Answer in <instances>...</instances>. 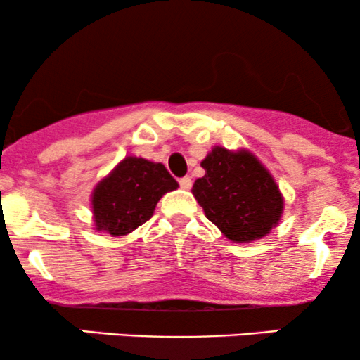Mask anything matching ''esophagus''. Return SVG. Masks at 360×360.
<instances>
[{
    "label": "esophagus",
    "mask_w": 360,
    "mask_h": 360,
    "mask_svg": "<svg viewBox=\"0 0 360 360\" xmlns=\"http://www.w3.org/2000/svg\"><path fill=\"white\" fill-rule=\"evenodd\" d=\"M179 186L183 189H186V191H188V189H191V186H193V181H191V177H181L179 179Z\"/></svg>",
    "instance_id": "obj_1"
}]
</instances>
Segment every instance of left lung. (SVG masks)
<instances>
[{"label": "left lung", "instance_id": "obj_1", "mask_svg": "<svg viewBox=\"0 0 360 360\" xmlns=\"http://www.w3.org/2000/svg\"><path fill=\"white\" fill-rule=\"evenodd\" d=\"M193 194L206 218L232 242H254L278 225L284 200L271 172L252 152L213 147Z\"/></svg>", "mask_w": 360, "mask_h": 360}]
</instances>
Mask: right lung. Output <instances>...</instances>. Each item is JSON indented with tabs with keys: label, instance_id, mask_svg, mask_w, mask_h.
I'll return each mask as SVG.
<instances>
[{
	"label": "right lung",
	"instance_id": "add662e5",
	"mask_svg": "<svg viewBox=\"0 0 360 360\" xmlns=\"http://www.w3.org/2000/svg\"><path fill=\"white\" fill-rule=\"evenodd\" d=\"M177 186L164 164L128 155L94 188V226L111 237L134 232L150 220L160 198Z\"/></svg>",
	"mask_w": 360,
	"mask_h": 360
}]
</instances>
